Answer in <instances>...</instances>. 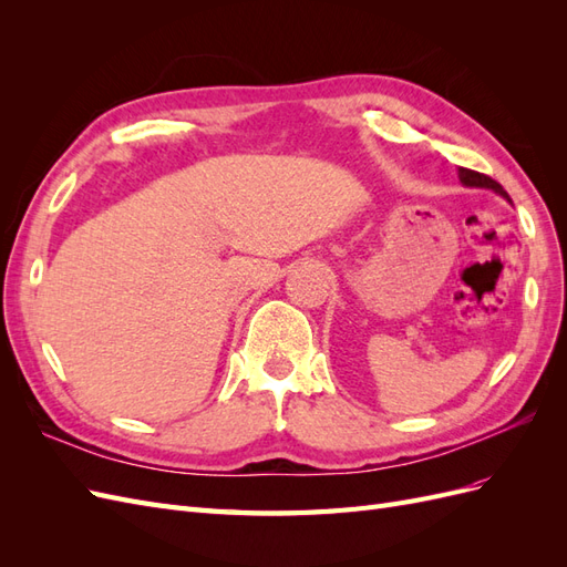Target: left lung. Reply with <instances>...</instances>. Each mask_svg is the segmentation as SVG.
<instances>
[{"mask_svg":"<svg viewBox=\"0 0 567 567\" xmlns=\"http://www.w3.org/2000/svg\"><path fill=\"white\" fill-rule=\"evenodd\" d=\"M458 179L461 184L466 186H475V188H492V192H496L499 196L508 198V194L504 192V186L499 182H494L492 177L483 175V173H475V169H468V167H458Z\"/></svg>","mask_w":567,"mask_h":567,"instance_id":"1","label":"left lung"}]
</instances>
